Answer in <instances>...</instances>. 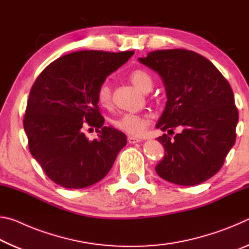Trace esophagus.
I'll list each match as a JSON object with an SVG mask.
<instances>
[{
    "label": "esophagus",
    "mask_w": 249,
    "mask_h": 249,
    "mask_svg": "<svg viewBox=\"0 0 249 249\" xmlns=\"http://www.w3.org/2000/svg\"><path fill=\"white\" fill-rule=\"evenodd\" d=\"M127 141L129 144H136V142H140L142 140H140V138H137V137H134V136H128Z\"/></svg>",
    "instance_id": "obj_1"
}]
</instances>
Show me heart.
Returning <instances> with one entry per match:
<instances>
[{
  "mask_svg": "<svg viewBox=\"0 0 249 249\" xmlns=\"http://www.w3.org/2000/svg\"><path fill=\"white\" fill-rule=\"evenodd\" d=\"M130 81L138 89L148 92L153 88V78L145 70L137 69L129 73ZM96 99L101 107H107L111 104V88L107 81H103L100 84L96 91ZM112 124L117 129L123 130L130 135H141L145 132L147 125L149 124V117L146 115L133 114V113H123L116 119L112 120Z\"/></svg>",
  "mask_w": 249,
  "mask_h": 249,
  "instance_id": "1",
  "label": "heart"
}]
</instances>
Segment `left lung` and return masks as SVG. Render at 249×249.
Wrapping results in <instances>:
<instances>
[{"label":"left lung","mask_w":249,"mask_h":249,"mask_svg":"<svg viewBox=\"0 0 249 249\" xmlns=\"http://www.w3.org/2000/svg\"><path fill=\"white\" fill-rule=\"evenodd\" d=\"M162 79L167 103L156 127L165 156L159 177L180 185L204 182L221 169L236 140L238 111L233 90L212 62L185 49L151 52L138 58Z\"/></svg>","instance_id":"obj_1"}]
</instances>
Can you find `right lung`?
<instances>
[{
    "label": "right lung",
    "mask_w": 249,
    "mask_h": 249,
    "mask_svg": "<svg viewBox=\"0 0 249 249\" xmlns=\"http://www.w3.org/2000/svg\"><path fill=\"white\" fill-rule=\"evenodd\" d=\"M134 52L82 50L58 58L34 82L24 116L29 151L54 183L82 189L108 174L127 142L125 134L103 126L96 91ZM95 127L98 139L84 134Z\"/></svg>",
    "instance_id": "obj_1"
}]
</instances>
